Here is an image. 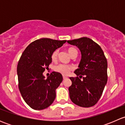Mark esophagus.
Instances as JSON below:
<instances>
[{"label": "esophagus", "mask_w": 125, "mask_h": 125, "mask_svg": "<svg viewBox=\"0 0 125 125\" xmlns=\"http://www.w3.org/2000/svg\"><path fill=\"white\" fill-rule=\"evenodd\" d=\"M63 80H65V79H67V77L65 76V75H63Z\"/></svg>", "instance_id": "34e87169"}]
</instances>
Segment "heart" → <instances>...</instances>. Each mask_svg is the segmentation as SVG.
<instances>
[{"label":"heart","instance_id":"1","mask_svg":"<svg viewBox=\"0 0 125 125\" xmlns=\"http://www.w3.org/2000/svg\"><path fill=\"white\" fill-rule=\"evenodd\" d=\"M76 51L75 48H70L68 49V52L71 56L74 51ZM58 56V50H55L52 52V55H51V59L53 61H55L57 59ZM73 70V67L70 65H64V64H59V65H56L54 67V70L57 73H60V74H63V75H67L69 74L71 70Z\"/></svg>","mask_w":125,"mask_h":125}]
</instances>
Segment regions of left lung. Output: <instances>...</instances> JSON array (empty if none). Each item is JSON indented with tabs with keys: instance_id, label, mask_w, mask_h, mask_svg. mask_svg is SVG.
<instances>
[{
	"instance_id": "8db88e82",
	"label": "left lung",
	"mask_w": 125,
	"mask_h": 125,
	"mask_svg": "<svg viewBox=\"0 0 125 125\" xmlns=\"http://www.w3.org/2000/svg\"><path fill=\"white\" fill-rule=\"evenodd\" d=\"M70 45L76 46L81 52L79 68L74 71L75 78L70 77L71 86L69 87L71 101L81 107L89 108L95 105L101 97L108 76V63L101 47L88 37L68 40ZM81 78L85 75L83 80Z\"/></svg>"
}]
</instances>
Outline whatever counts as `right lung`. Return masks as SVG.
<instances>
[{"label": "right lung", "mask_w": 125, "mask_h": 125, "mask_svg": "<svg viewBox=\"0 0 125 125\" xmlns=\"http://www.w3.org/2000/svg\"><path fill=\"white\" fill-rule=\"evenodd\" d=\"M66 42L38 39L26 48L20 58L17 68L19 89L23 100L32 109H45L55 100V90L62 82V75L53 71L45 79L43 73L52 62V52Z\"/></svg>", "instance_id": "right-lung-1"}]
</instances>
